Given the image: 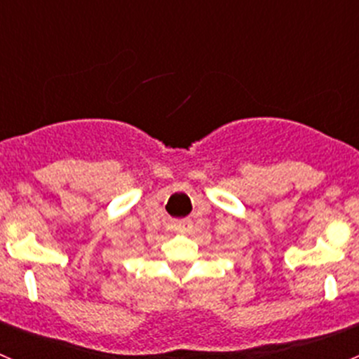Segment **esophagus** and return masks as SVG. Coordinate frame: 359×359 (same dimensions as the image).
<instances>
[{"label":"esophagus","instance_id":"esophagus-1","mask_svg":"<svg viewBox=\"0 0 359 359\" xmlns=\"http://www.w3.org/2000/svg\"><path fill=\"white\" fill-rule=\"evenodd\" d=\"M191 226H193L191 219H180V220H173L172 222V229H177V231H186L189 229Z\"/></svg>","mask_w":359,"mask_h":359}]
</instances>
